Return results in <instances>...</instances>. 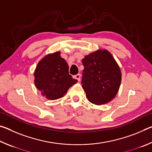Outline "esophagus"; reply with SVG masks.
<instances>
[{"label": "esophagus", "instance_id": "34e87169", "mask_svg": "<svg viewBox=\"0 0 152 152\" xmlns=\"http://www.w3.org/2000/svg\"><path fill=\"white\" fill-rule=\"evenodd\" d=\"M80 77H81L80 74H76V75L74 76H73V78H74V79L77 80H78V82H80Z\"/></svg>", "mask_w": 152, "mask_h": 152}]
</instances>
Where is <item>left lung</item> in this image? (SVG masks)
<instances>
[{
	"label": "left lung",
	"instance_id": "obj_1",
	"mask_svg": "<svg viewBox=\"0 0 152 152\" xmlns=\"http://www.w3.org/2000/svg\"><path fill=\"white\" fill-rule=\"evenodd\" d=\"M82 88L88 101L94 104H107L114 99L121 82V72L111 53L98 50L82 60Z\"/></svg>",
	"mask_w": 152,
	"mask_h": 152
}]
</instances>
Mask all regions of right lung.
<instances>
[{"mask_svg": "<svg viewBox=\"0 0 152 152\" xmlns=\"http://www.w3.org/2000/svg\"><path fill=\"white\" fill-rule=\"evenodd\" d=\"M33 75L36 88L49 100L63 97L77 82L69 74V66L61 58L60 51L43 57L38 62Z\"/></svg>", "mask_w": 152, "mask_h": 152, "instance_id": "add662e5", "label": "right lung"}]
</instances>
